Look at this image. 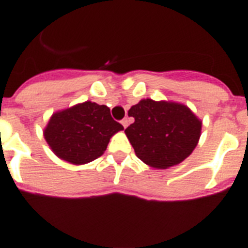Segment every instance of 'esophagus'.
Listing matches in <instances>:
<instances>
[{
	"mask_svg": "<svg viewBox=\"0 0 248 248\" xmlns=\"http://www.w3.org/2000/svg\"><path fill=\"white\" fill-rule=\"evenodd\" d=\"M121 124H122V126H124V127L126 128L128 126V120H127V118H124V120L121 121Z\"/></svg>",
	"mask_w": 248,
	"mask_h": 248,
	"instance_id": "obj_1",
	"label": "esophagus"
}]
</instances>
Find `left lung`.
I'll return each instance as SVG.
<instances>
[{"label": "left lung", "mask_w": 248, "mask_h": 248, "mask_svg": "<svg viewBox=\"0 0 248 248\" xmlns=\"http://www.w3.org/2000/svg\"><path fill=\"white\" fill-rule=\"evenodd\" d=\"M135 118L124 134L136 157L153 169H169L192 155L200 141L202 121L181 103L143 99L132 105Z\"/></svg>", "instance_id": "8db88e82"}]
</instances>
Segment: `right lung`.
Returning a JSON list of instances; mask_svg holds the SVG:
<instances>
[{"instance_id":"obj_1","label":"right lung","mask_w":248,"mask_h":248,"mask_svg":"<svg viewBox=\"0 0 248 248\" xmlns=\"http://www.w3.org/2000/svg\"><path fill=\"white\" fill-rule=\"evenodd\" d=\"M122 130L107 105L85 101L52 113L44 136L56 157L78 166L99 158L110 138Z\"/></svg>"}]
</instances>
